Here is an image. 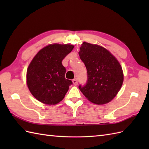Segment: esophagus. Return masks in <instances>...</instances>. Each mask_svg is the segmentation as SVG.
Returning a JSON list of instances; mask_svg holds the SVG:
<instances>
[{
	"instance_id": "obj_1",
	"label": "esophagus",
	"mask_w": 149,
	"mask_h": 149,
	"mask_svg": "<svg viewBox=\"0 0 149 149\" xmlns=\"http://www.w3.org/2000/svg\"><path fill=\"white\" fill-rule=\"evenodd\" d=\"M72 83H73V84H74L75 85V86H77V83H78L77 79H73V80H72Z\"/></svg>"
}]
</instances>
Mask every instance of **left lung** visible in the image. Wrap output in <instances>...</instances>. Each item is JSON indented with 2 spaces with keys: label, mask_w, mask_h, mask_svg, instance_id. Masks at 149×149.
Masks as SVG:
<instances>
[{
  "label": "left lung",
  "mask_w": 149,
  "mask_h": 149,
  "mask_svg": "<svg viewBox=\"0 0 149 149\" xmlns=\"http://www.w3.org/2000/svg\"><path fill=\"white\" fill-rule=\"evenodd\" d=\"M79 55L87 70L88 81L79 88L86 99L101 105L111 102L121 89L123 72L117 59L104 47L84 42Z\"/></svg>",
  "instance_id": "left-lung-1"
}]
</instances>
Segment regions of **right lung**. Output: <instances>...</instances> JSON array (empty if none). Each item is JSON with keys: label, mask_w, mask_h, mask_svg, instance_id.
I'll return each mask as SVG.
<instances>
[{"label": "right lung", "mask_w": 149, "mask_h": 149, "mask_svg": "<svg viewBox=\"0 0 149 149\" xmlns=\"http://www.w3.org/2000/svg\"><path fill=\"white\" fill-rule=\"evenodd\" d=\"M74 46L53 43L39 50L28 66L26 83L31 93L42 103L55 105L64 99L72 84L65 77L62 61Z\"/></svg>", "instance_id": "right-lung-1"}]
</instances>
